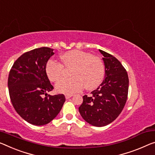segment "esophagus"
Masks as SVG:
<instances>
[{"label":"esophagus","instance_id":"obj_1","mask_svg":"<svg viewBox=\"0 0 155 155\" xmlns=\"http://www.w3.org/2000/svg\"><path fill=\"white\" fill-rule=\"evenodd\" d=\"M72 96H73V94H66V95H65L66 99L70 98V97H71Z\"/></svg>","mask_w":155,"mask_h":155}]
</instances>
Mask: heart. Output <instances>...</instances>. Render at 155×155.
Returning a JSON list of instances; mask_svg holds the SVG:
<instances>
[{
    "label": "heart",
    "mask_w": 155,
    "mask_h": 155,
    "mask_svg": "<svg viewBox=\"0 0 155 155\" xmlns=\"http://www.w3.org/2000/svg\"><path fill=\"white\" fill-rule=\"evenodd\" d=\"M62 65L51 59L46 66V72L50 81L56 82L62 78L64 68L71 70V78L61 80L55 85L56 91L71 94L80 91L85 86L88 90L94 89L102 82L104 75V65L99 57L87 52L72 50L61 55Z\"/></svg>",
    "instance_id": "obj_1"
}]
</instances>
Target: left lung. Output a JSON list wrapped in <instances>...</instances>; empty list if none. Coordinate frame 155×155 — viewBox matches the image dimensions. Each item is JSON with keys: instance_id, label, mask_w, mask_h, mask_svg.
<instances>
[{"instance_id": "left-lung-1", "label": "left lung", "mask_w": 155, "mask_h": 155, "mask_svg": "<svg viewBox=\"0 0 155 155\" xmlns=\"http://www.w3.org/2000/svg\"><path fill=\"white\" fill-rule=\"evenodd\" d=\"M103 55L105 74L101 84L83 96L79 107L80 115L96 127L107 125L115 120L124 108L128 94L129 78L125 68L113 55L99 50Z\"/></svg>"}]
</instances>
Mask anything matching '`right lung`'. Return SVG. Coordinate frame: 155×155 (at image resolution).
I'll use <instances>...</instances> for the list:
<instances>
[{"label": "right lung", "mask_w": 155, "mask_h": 155, "mask_svg": "<svg viewBox=\"0 0 155 155\" xmlns=\"http://www.w3.org/2000/svg\"><path fill=\"white\" fill-rule=\"evenodd\" d=\"M54 54L53 49L48 47L26 52L16 59L9 73L12 104L21 118L34 125L49 123L58 116L66 101L64 94H47L53 87L47 76L46 66Z\"/></svg>", "instance_id": "obj_1"}]
</instances>
